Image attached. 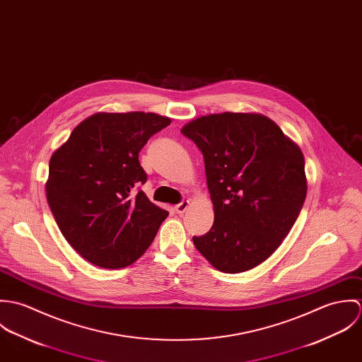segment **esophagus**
Segmentation results:
<instances>
[{
    "label": "esophagus",
    "mask_w": 362,
    "mask_h": 362,
    "mask_svg": "<svg viewBox=\"0 0 362 362\" xmlns=\"http://www.w3.org/2000/svg\"><path fill=\"white\" fill-rule=\"evenodd\" d=\"M188 206H189V201H182V202H180L178 205H175V211L177 213H180V214H182L187 209H188Z\"/></svg>",
    "instance_id": "esophagus-1"
}]
</instances>
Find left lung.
<instances>
[{"instance_id": "8db88e82", "label": "left lung", "mask_w": 362, "mask_h": 362, "mask_svg": "<svg viewBox=\"0 0 362 362\" xmlns=\"http://www.w3.org/2000/svg\"><path fill=\"white\" fill-rule=\"evenodd\" d=\"M181 134L204 155L214 207L211 228L192 238L197 250L220 272L254 269L280 247L304 206L301 149L260 114H211Z\"/></svg>"}]
</instances>
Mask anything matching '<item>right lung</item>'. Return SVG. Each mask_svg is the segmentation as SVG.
Instances as JSON below:
<instances>
[{
    "instance_id": "obj_1",
    "label": "right lung",
    "mask_w": 362,
    "mask_h": 362,
    "mask_svg": "<svg viewBox=\"0 0 362 362\" xmlns=\"http://www.w3.org/2000/svg\"><path fill=\"white\" fill-rule=\"evenodd\" d=\"M170 122L153 112H98L52 153L47 202L62 235L82 258L119 269L153 243L168 211L139 189L148 180L139 152Z\"/></svg>"
}]
</instances>
